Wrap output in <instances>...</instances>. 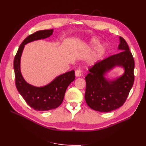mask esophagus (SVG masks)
Returning a JSON list of instances; mask_svg holds the SVG:
<instances>
[{
  "label": "esophagus",
  "instance_id": "1",
  "mask_svg": "<svg viewBox=\"0 0 146 146\" xmlns=\"http://www.w3.org/2000/svg\"><path fill=\"white\" fill-rule=\"evenodd\" d=\"M82 72H83V70L82 68H78V69H77L75 71V75L76 76H80L82 75Z\"/></svg>",
  "mask_w": 146,
  "mask_h": 146
}]
</instances>
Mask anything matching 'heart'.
Returning <instances> with one entry per match:
<instances>
[{
  "label": "heart",
  "mask_w": 146,
  "mask_h": 146,
  "mask_svg": "<svg viewBox=\"0 0 146 146\" xmlns=\"http://www.w3.org/2000/svg\"><path fill=\"white\" fill-rule=\"evenodd\" d=\"M103 52H104V49L103 48L98 49V53H99V54H102V53H103Z\"/></svg>",
  "instance_id": "b5f03b06"
}]
</instances>
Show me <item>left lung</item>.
<instances>
[{
	"instance_id": "1",
	"label": "left lung",
	"mask_w": 146,
	"mask_h": 146,
	"mask_svg": "<svg viewBox=\"0 0 146 146\" xmlns=\"http://www.w3.org/2000/svg\"><path fill=\"white\" fill-rule=\"evenodd\" d=\"M121 51L96 63L89 68L85 77V98L92 109L108 112L122 106L128 97L134 82V59L125 40L120 37ZM115 66L125 68L124 75L114 82H108L103 74Z\"/></svg>"
}]
</instances>
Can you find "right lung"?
I'll return each mask as SVG.
<instances>
[{
  "mask_svg": "<svg viewBox=\"0 0 146 146\" xmlns=\"http://www.w3.org/2000/svg\"><path fill=\"white\" fill-rule=\"evenodd\" d=\"M53 30H41L30 35L24 40L18 49L14 60L15 86L18 92L29 106L37 111H48L58 107L63 101L66 88L75 79V71L63 74L48 85L36 87L24 80L20 70V60L24 45L35 40L50 36Z\"/></svg>",
  "mask_w": 146,
  "mask_h": 146,
  "instance_id": "right-lung-1",
  "label": "right lung"
}]
</instances>
